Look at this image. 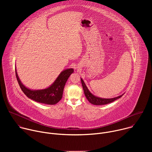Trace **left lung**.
<instances>
[{
    "instance_id": "obj_1",
    "label": "left lung",
    "mask_w": 152,
    "mask_h": 152,
    "mask_svg": "<svg viewBox=\"0 0 152 152\" xmlns=\"http://www.w3.org/2000/svg\"><path fill=\"white\" fill-rule=\"evenodd\" d=\"M80 79H81V83H82V87H83V91H84L85 96H86L87 100L91 104H93L94 105H102V104H108V103H110L116 100L117 99L123 96V95L124 94H123L121 96H119L118 97L112 98V99H103V98H100V97L95 96L94 95H93L92 93H90V91L88 89L87 86H86V85H85L84 81L83 80V79L82 78H80Z\"/></svg>"
}]
</instances>
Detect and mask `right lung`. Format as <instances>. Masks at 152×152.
<instances>
[{
	"label": "right lung",
	"instance_id": "right-lung-1",
	"mask_svg": "<svg viewBox=\"0 0 152 152\" xmlns=\"http://www.w3.org/2000/svg\"><path fill=\"white\" fill-rule=\"evenodd\" d=\"M15 70V75L19 84L20 87L24 94L29 99L39 103L47 104H55L57 103L62 97L64 86L72 73H73V69H68L63 70L58 76L55 82L48 88L32 90L28 88L21 83L17 73Z\"/></svg>",
	"mask_w": 152,
	"mask_h": 152
}]
</instances>
